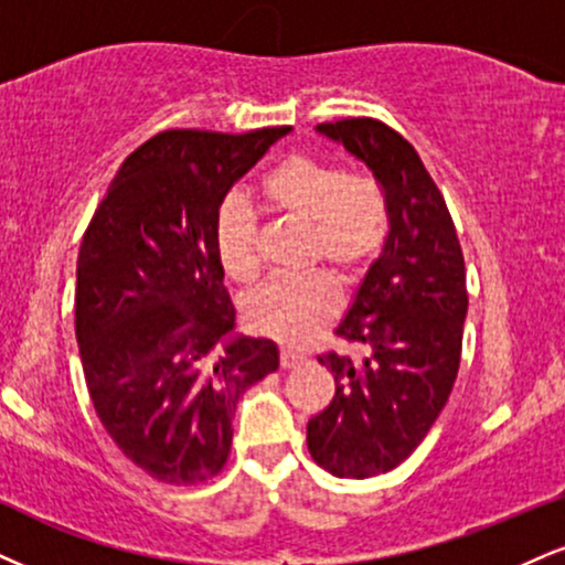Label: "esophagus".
Here are the masks:
<instances>
[{
	"instance_id": "34e87169",
	"label": "esophagus",
	"mask_w": 565,
	"mask_h": 565,
	"mask_svg": "<svg viewBox=\"0 0 565 565\" xmlns=\"http://www.w3.org/2000/svg\"><path fill=\"white\" fill-rule=\"evenodd\" d=\"M302 363H305L302 355H297V352H291V350H281V369H284V371L300 369Z\"/></svg>"
}]
</instances>
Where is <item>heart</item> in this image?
Returning <instances> with one entry per match:
<instances>
[{"label": "heart", "instance_id": "1", "mask_svg": "<svg viewBox=\"0 0 565 565\" xmlns=\"http://www.w3.org/2000/svg\"><path fill=\"white\" fill-rule=\"evenodd\" d=\"M270 213L308 228L305 263L352 284L390 239L392 210L384 186L369 173H348L334 160L295 152L260 179ZM215 253L236 284H253L263 270L260 223L244 200L228 196L215 215ZM329 278H276L244 302V321L255 334L281 344H302L337 316Z\"/></svg>", "mask_w": 565, "mask_h": 565}]
</instances>
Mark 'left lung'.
I'll list each match as a JSON object with an SVG mask.
<instances>
[{
	"label": "left lung",
	"instance_id": "left-lung-1",
	"mask_svg": "<svg viewBox=\"0 0 565 565\" xmlns=\"http://www.w3.org/2000/svg\"><path fill=\"white\" fill-rule=\"evenodd\" d=\"M318 131L371 168L392 210L384 253L337 329L360 355H318L337 394L308 424L318 466L369 479L403 463L450 397L463 352L466 263L445 196L411 141L376 118L334 120Z\"/></svg>",
	"mask_w": 565,
	"mask_h": 565
}]
</instances>
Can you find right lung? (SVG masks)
<instances>
[{
  "instance_id": "add662e5",
  "label": "right lung",
  "mask_w": 565,
  "mask_h": 565,
  "mask_svg": "<svg viewBox=\"0 0 565 565\" xmlns=\"http://www.w3.org/2000/svg\"><path fill=\"white\" fill-rule=\"evenodd\" d=\"M289 126L171 128L126 158L76 265V339L94 411L152 479L205 484L226 466L236 403L278 369L268 339L231 337L215 253L223 196Z\"/></svg>"
}]
</instances>
